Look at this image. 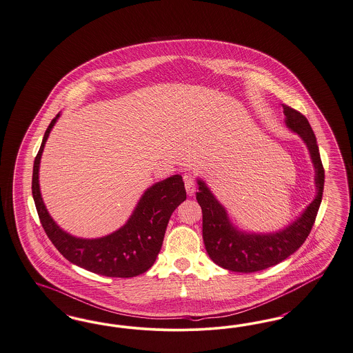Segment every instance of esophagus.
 <instances>
[{"mask_svg":"<svg viewBox=\"0 0 353 353\" xmlns=\"http://www.w3.org/2000/svg\"><path fill=\"white\" fill-rule=\"evenodd\" d=\"M184 181V187H185V191H187V195L188 196H192V195H195V191H196V184H195V181H194V178L191 176V175H184L183 176Z\"/></svg>","mask_w":353,"mask_h":353,"instance_id":"1","label":"esophagus"}]
</instances>
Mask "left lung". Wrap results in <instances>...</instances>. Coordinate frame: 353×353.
<instances>
[{
    "label": "left lung",
    "instance_id": "8db88e82",
    "mask_svg": "<svg viewBox=\"0 0 353 353\" xmlns=\"http://www.w3.org/2000/svg\"><path fill=\"white\" fill-rule=\"evenodd\" d=\"M283 107L285 123L306 143L315 168L316 196L305 212L289 227L274 233H246L230 223L225 208L211 190L198 179L196 200L203 212V240L210 259L216 265L239 273H253L286 260L306 241L322 203L324 169L316 137L306 117L288 105Z\"/></svg>",
    "mask_w": 353,
    "mask_h": 353
}]
</instances>
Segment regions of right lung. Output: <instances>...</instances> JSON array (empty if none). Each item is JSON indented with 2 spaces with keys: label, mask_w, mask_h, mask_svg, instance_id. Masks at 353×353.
<instances>
[{
  "label": "right lung",
  "mask_w": 353,
  "mask_h": 353,
  "mask_svg": "<svg viewBox=\"0 0 353 353\" xmlns=\"http://www.w3.org/2000/svg\"><path fill=\"white\" fill-rule=\"evenodd\" d=\"M48 125L32 168L31 191L41 224L63 257L77 266L105 276L130 278L153 266L162 248L166 227L174 210L185 200L183 179L172 175L145 191L126 224L100 239H79L61 230L47 212L39 190V163L48 134L59 119Z\"/></svg>",
  "instance_id": "add662e5"
}]
</instances>
